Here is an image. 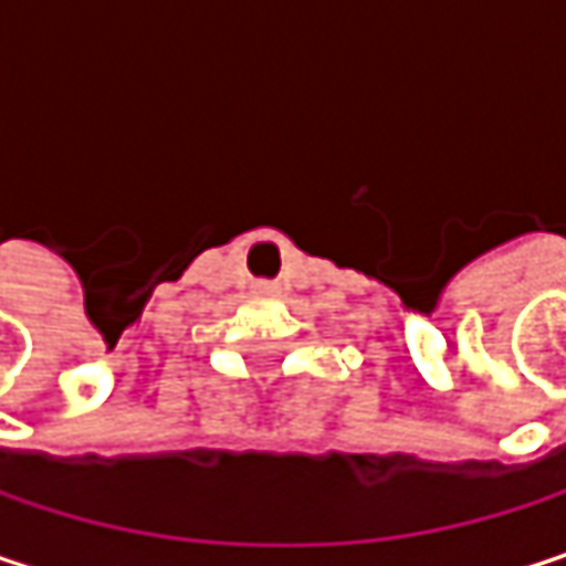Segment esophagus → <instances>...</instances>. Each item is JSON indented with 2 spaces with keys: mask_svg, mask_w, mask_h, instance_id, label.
I'll return each instance as SVG.
<instances>
[{
  "mask_svg": "<svg viewBox=\"0 0 566 566\" xmlns=\"http://www.w3.org/2000/svg\"><path fill=\"white\" fill-rule=\"evenodd\" d=\"M259 291H265V294H269V291H275V287H272V284H259Z\"/></svg>",
  "mask_w": 566,
  "mask_h": 566,
  "instance_id": "obj_1",
  "label": "esophagus"
}]
</instances>
